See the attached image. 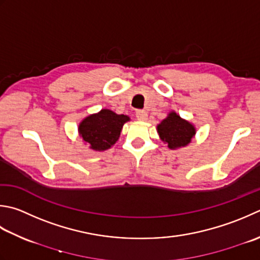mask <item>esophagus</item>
<instances>
[{"label": "esophagus", "instance_id": "obj_1", "mask_svg": "<svg viewBox=\"0 0 260 260\" xmlns=\"http://www.w3.org/2000/svg\"><path fill=\"white\" fill-rule=\"evenodd\" d=\"M136 118L139 120H146L147 113L145 110H136Z\"/></svg>", "mask_w": 260, "mask_h": 260}]
</instances>
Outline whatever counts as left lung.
<instances>
[{
    "label": "left lung",
    "instance_id": "left-lung-1",
    "mask_svg": "<svg viewBox=\"0 0 260 260\" xmlns=\"http://www.w3.org/2000/svg\"><path fill=\"white\" fill-rule=\"evenodd\" d=\"M157 132L161 140L168 143L170 149L186 146L195 135L194 126L181 119L176 113H170L157 125Z\"/></svg>",
    "mask_w": 260,
    "mask_h": 260
}]
</instances>
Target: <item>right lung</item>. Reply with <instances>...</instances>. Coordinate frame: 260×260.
I'll list each match as a JSON object with an SVG mask.
<instances>
[{
	"mask_svg": "<svg viewBox=\"0 0 260 260\" xmlns=\"http://www.w3.org/2000/svg\"><path fill=\"white\" fill-rule=\"evenodd\" d=\"M128 120L129 117L125 115L103 109L98 114L86 117L79 126V133L91 149L105 151L116 143L123 125Z\"/></svg>",
	"mask_w": 260,
	"mask_h": 260,
	"instance_id": "1",
	"label": "right lung"
}]
</instances>
